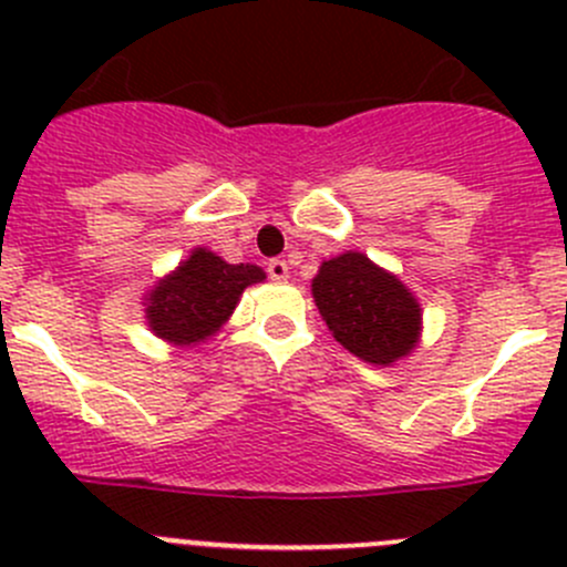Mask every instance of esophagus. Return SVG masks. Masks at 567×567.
Instances as JSON below:
<instances>
[{
    "instance_id": "obj_1",
    "label": "esophagus",
    "mask_w": 567,
    "mask_h": 567,
    "mask_svg": "<svg viewBox=\"0 0 567 567\" xmlns=\"http://www.w3.org/2000/svg\"><path fill=\"white\" fill-rule=\"evenodd\" d=\"M268 277L274 279V282H285L288 279V262L279 260V257H274V260H268Z\"/></svg>"
}]
</instances>
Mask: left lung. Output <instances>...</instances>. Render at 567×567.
Here are the masks:
<instances>
[{"instance_id": "1", "label": "left lung", "mask_w": 567, "mask_h": 567, "mask_svg": "<svg viewBox=\"0 0 567 567\" xmlns=\"http://www.w3.org/2000/svg\"><path fill=\"white\" fill-rule=\"evenodd\" d=\"M312 299L334 340L362 362L390 368L420 342L422 310L411 290L362 251L323 260Z\"/></svg>"}]
</instances>
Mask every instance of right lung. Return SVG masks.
I'll list each match as a JSON object with an SVG mask.
<instances>
[{
	"label": "right lung",
	"instance_id": "1",
	"mask_svg": "<svg viewBox=\"0 0 567 567\" xmlns=\"http://www.w3.org/2000/svg\"><path fill=\"white\" fill-rule=\"evenodd\" d=\"M262 279L266 274L260 266H233L210 249L197 247L147 293V326L173 346H197L221 329L244 290Z\"/></svg>",
	"mask_w": 567,
	"mask_h": 567
}]
</instances>
